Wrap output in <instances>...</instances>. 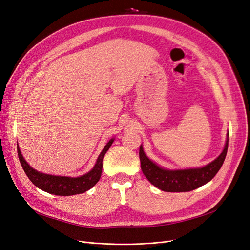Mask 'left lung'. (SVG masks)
Segmentation results:
<instances>
[{
  "mask_svg": "<svg viewBox=\"0 0 250 250\" xmlns=\"http://www.w3.org/2000/svg\"><path fill=\"white\" fill-rule=\"evenodd\" d=\"M229 148V135L224 150L214 162L199 169L170 171L160 168L144 153L143 147H140L141 168L144 175L155 186L165 192H190L214 178L222 167Z\"/></svg>",
  "mask_w": 250,
  "mask_h": 250,
  "instance_id": "1",
  "label": "left lung"
}]
</instances>
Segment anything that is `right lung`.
I'll return each instance as SVG.
<instances>
[{
	"label": "right lung",
	"mask_w": 250,
	"mask_h": 250,
	"mask_svg": "<svg viewBox=\"0 0 250 250\" xmlns=\"http://www.w3.org/2000/svg\"><path fill=\"white\" fill-rule=\"evenodd\" d=\"M113 140H110L106 146L104 147L102 152L98 157L97 163L95 167L90 170L85 175H82L80 177H64V176H54V175H48V174H42L35 171L33 168L30 167L27 162L22 157L21 150L18 146V155L19 160L21 165L22 169H24L26 175L28 178L31 180V183L34 184L37 188L41 190L58 196H71L76 194H82L86 192L89 188H92L98 181H99L102 173L103 167V157L107 150L111 146Z\"/></svg>",
	"instance_id": "obj_1"
}]
</instances>
